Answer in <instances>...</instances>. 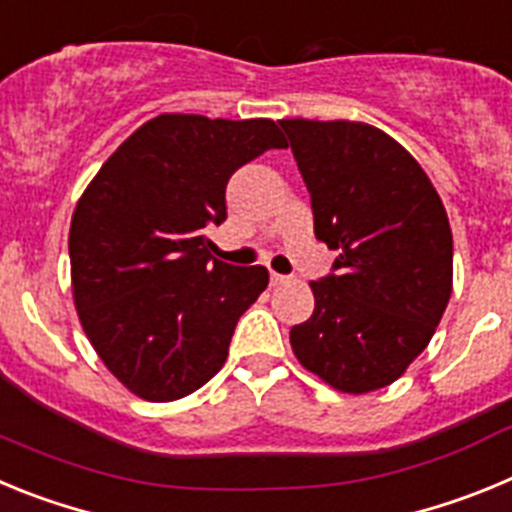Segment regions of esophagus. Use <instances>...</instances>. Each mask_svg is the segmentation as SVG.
<instances>
[{"label": "esophagus", "mask_w": 512, "mask_h": 512, "mask_svg": "<svg viewBox=\"0 0 512 512\" xmlns=\"http://www.w3.org/2000/svg\"><path fill=\"white\" fill-rule=\"evenodd\" d=\"M269 279H271V284H274V287H277V284L287 282V277H284V274H277V271H271Z\"/></svg>", "instance_id": "1"}]
</instances>
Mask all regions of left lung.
Returning <instances> with one entry per match:
<instances>
[{"mask_svg": "<svg viewBox=\"0 0 512 512\" xmlns=\"http://www.w3.org/2000/svg\"><path fill=\"white\" fill-rule=\"evenodd\" d=\"M310 192L315 238L338 251L310 282L315 310L289 330L305 369L351 395L402 377L451 297L443 202L405 148L366 122L282 120Z\"/></svg>", "mask_w": 512, "mask_h": 512, "instance_id": "8db88e82", "label": "left lung"}]
</instances>
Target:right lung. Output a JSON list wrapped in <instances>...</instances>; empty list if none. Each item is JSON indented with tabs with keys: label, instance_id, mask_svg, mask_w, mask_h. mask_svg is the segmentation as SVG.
Listing matches in <instances>:
<instances>
[{
	"label": "right lung",
	"instance_id": "1",
	"mask_svg": "<svg viewBox=\"0 0 512 512\" xmlns=\"http://www.w3.org/2000/svg\"><path fill=\"white\" fill-rule=\"evenodd\" d=\"M277 122L158 115L102 164L71 217L74 302L104 366L151 402L192 395L228 359L233 330L269 284L264 266L212 259L230 176Z\"/></svg>",
	"mask_w": 512,
	"mask_h": 512
}]
</instances>
